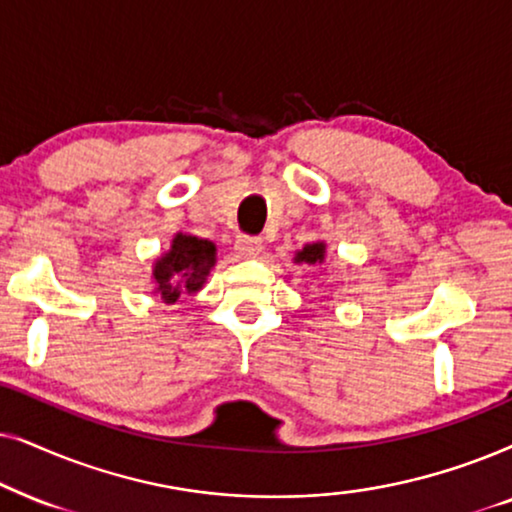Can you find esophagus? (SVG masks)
Returning <instances> with one entry per match:
<instances>
[{
    "instance_id": "obj_1",
    "label": "esophagus",
    "mask_w": 512,
    "mask_h": 512,
    "mask_svg": "<svg viewBox=\"0 0 512 512\" xmlns=\"http://www.w3.org/2000/svg\"><path fill=\"white\" fill-rule=\"evenodd\" d=\"M236 252L243 257H255L262 252V238L257 236H238L236 238Z\"/></svg>"
}]
</instances>
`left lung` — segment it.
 Instances as JSON below:
<instances>
[{
	"label": "left lung",
	"mask_w": 512,
	"mask_h": 512,
	"mask_svg": "<svg viewBox=\"0 0 512 512\" xmlns=\"http://www.w3.org/2000/svg\"><path fill=\"white\" fill-rule=\"evenodd\" d=\"M323 260H325V243H309V245H304L302 250L297 252L295 255V262L297 264H323Z\"/></svg>",
	"instance_id": "left-lung-1"
}]
</instances>
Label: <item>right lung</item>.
I'll use <instances>...</instances> for the list:
<instances>
[{
    "instance_id": "obj_1",
    "label": "right lung",
    "mask_w": 512,
    "mask_h": 512,
    "mask_svg": "<svg viewBox=\"0 0 512 512\" xmlns=\"http://www.w3.org/2000/svg\"><path fill=\"white\" fill-rule=\"evenodd\" d=\"M213 267L215 243L199 236L175 234L170 250L154 262V292L166 304H175L182 295L199 292Z\"/></svg>"
}]
</instances>
